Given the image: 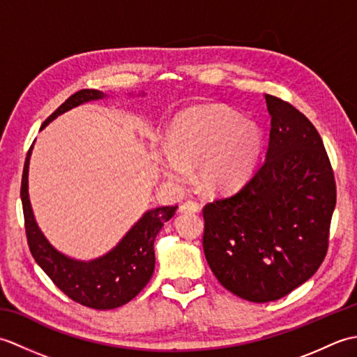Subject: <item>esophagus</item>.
<instances>
[{
    "mask_svg": "<svg viewBox=\"0 0 357 357\" xmlns=\"http://www.w3.org/2000/svg\"><path fill=\"white\" fill-rule=\"evenodd\" d=\"M198 211H199V204L193 201H187L179 207V213H198Z\"/></svg>",
    "mask_w": 357,
    "mask_h": 357,
    "instance_id": "1",
    "label": "esophagus"
}]
</instances>
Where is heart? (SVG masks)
Segmentation results:
<instances>
[{
	"instance_id": "1",
	"label": "heart",
	"mask_w": 357,
	"mask_h": 357,
	"mask_svg": "<svg viewBox=\"0 0 357 357\" xmlns=\"http://www.w3.org/2000/svg\"><path fill=\"white\" fill-rule=\"evenodd\" d=\"M262 133L252 121L219 104L196 105L173 119L158 164L162 176L183 184L198 167L199 184L210 193L236 190L255 173Z\"/></svg>"
}]
</instances>
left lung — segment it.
Listing matches in <instances>:
<instances>
[{"label": "left lung", "instance_id": "1", "mask_svg": "<svg viewBox=\"0 0 357 357\" xmlns=\"http://www.w3.org/2000/svg\"><path fill=\"white\" fill-rule=\"evenodd\" d=\"M265 161L238 193L207 204L204 255L222 287L250 302L284 298L312 278L328 248L336 183L305 115L265 95Z\"/></svg>", "mask_w": 357, "mask_h": 357}]
</instances>
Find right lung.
Wrapping results in <instances>:
<instances>
[{"instance_id": "right-lung-1", "label": "right lung", "mask_w": 357, "mask_h": 357, "mask_svg": "<svg viewBox=\"0 0 357 357\" xmlns=\"http://www.w3.org/2000/svg\"><path fill=\"white\" fill-rule=\"evenodd\" d=\"M107 95L93 89H82L66 100L44 121L40 130L73 107ZM35 142V141H33ZM29 149L21 179V201L24 211L27 244L36 264L44 270L59 290L81 305L95 310H112L127 304L138 294L155 270V239L164 224L172 219L178 206L147 210L135 222L126 236L105 253L92 261H78L63 255L53 247L40 230L29 199Z\"/></svg>"}]
</instances>
